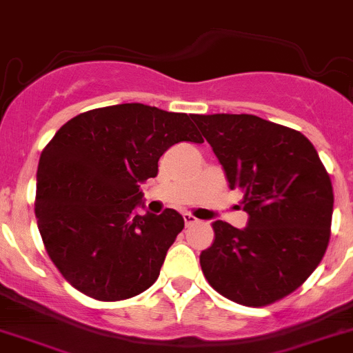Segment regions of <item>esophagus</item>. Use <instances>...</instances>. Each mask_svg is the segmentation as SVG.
I'll return each instance as SVG.
<instances>
[{"instance_id":"1","label":"esophagus","mask_w":353,"mask_h":353,"mask_svg":"<svg viewBox=\"0 0 353 353\" xmlns=\"http://www.w3.org/2000/svg\"><path fill=\"white\" fill-rule=\"evenodd\" d=\"M183 217H184V225H186V226H192V225H195L196 221H199V219H196V217L193 216V214H190V212H184Z\"/></svg>"}]
</instances>
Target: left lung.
Returning a JSON list of instances; mask_svg holds the SVG:
<instances>
[{
    "label": "left lung",
    "instance_id": "1",
    "mask_svg": "<svg viewBox=\"0 0 353 353\" xmlns=\"http://www.w3.org/2000/svg\"><path fill=\"white\" fill-rule=\"evenodd\" d=\"M232 190L243 195V230L212 223L200 266L217 292L266 306L291 294L322 261L331 236L332 184L301 132L254 114H193Z\"/></svg>",
    "mask_w": 353,
    "mask_h": 353
}]
</instances>
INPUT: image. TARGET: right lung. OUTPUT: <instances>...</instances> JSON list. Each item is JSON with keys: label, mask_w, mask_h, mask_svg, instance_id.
Masks as SVG:
<instances>
[{"label": "right lung", "mask_w": 353, "mask_h": 353, "mask_svg": "<svg viewBox=\"0 0 353 353\" xmlns=\"http://www.w3.org/2000/svg\"><path fill=\"white\" fill-rule=\"evenodd\" d=\"M193 114L139 102L85 111L41 151L34 214L43 243L65 281L99 301H120L154 284L184 228L174 209L136 214L141 183L181 141L203 143Z\"/></svg>", "instance_id": "1"}]
</instances>
